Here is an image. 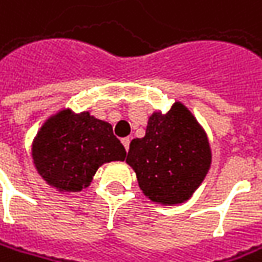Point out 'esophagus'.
<instances>
[{"label":"esophagus","mask_w":262,"mask_h":262,"mask_svg":"<svg viewBox=\"0 0 262 262\" xmlns=\"http://www.w3.org/2000/svg\"><path fill=\"white\" fill-rule=\"evenodd\" d=\"M122 143H123V146H124V149H126V150H129V145H130V138H123Z\"/></svg>","instance_id":"esophagus-1"}]
</instances>
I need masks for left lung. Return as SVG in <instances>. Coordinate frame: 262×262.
I'll return each mask as SVG.
<instances>
[{
    "mask_svg": "<svg viewBox=\"0 0 262 262\" xmlns=\"http://www.w3.org/2000/svg\"><path fill=\"white\" fill-rule=\"evenodd\" d=\"M126 162L150 202L176 206L185 203L203 183L212 148L195 116L176 101L167 113L158 110L149 116L146 133L132 140Z\"/></svg>",
    "mask_w": 262,
    "mask_h": 262,
    "instance_id": "1",
    "label": "left lung"
}]
</instances>
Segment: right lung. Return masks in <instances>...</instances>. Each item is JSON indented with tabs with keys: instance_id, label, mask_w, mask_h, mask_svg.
Returning <instances> with one entry per match:
<instances>
[{
	"instance_id": "obj_1",
	"label": "right lung",
	"mask_w": 262,
	"mask_h": 262,
	"mask_svg": "<svg viewBox=\"0 0 262 262\" xmlns=\"http://www.w3.org/2000/svg\"><path fill=\"white\" fill-rule=\"evenodd\" d=\"M37 174L59 193H79L103 164L124 161L126 150L112 124L90 112L62 108L41 124L32 142Z\"/></svg>"
}]
</instances>
